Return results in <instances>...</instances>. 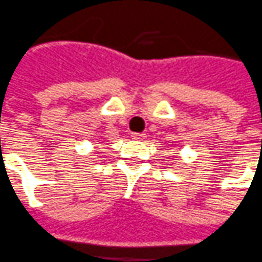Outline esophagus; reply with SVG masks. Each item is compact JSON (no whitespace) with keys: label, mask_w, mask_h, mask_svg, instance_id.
<instances>
[{"label":"esophagus","mask_w":262,"mask_h":262,"mask_svg":"<svg viewBox=\"0 0 262 262\" xmlns=\"http://www.w3.org/2000/svg\"><path fill=\"white\" fill-rule=\"evenodd\" d=\"M131 137H133V140H138V141H141V140L145 138V134H143V133H133Z\"/></svg>","instance_id":"obj_1"}]
</instances>
